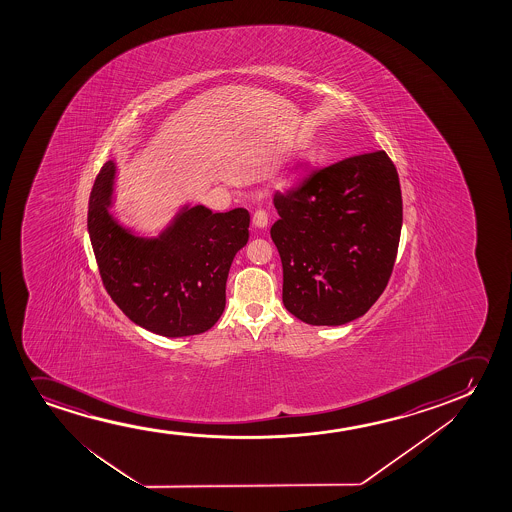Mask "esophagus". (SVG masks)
Listing matches in <instances>:
<instances>
[{
	"label": "esophagus",
	"mask_w": 512,
	"mask_h": 512,
	"mask_svg": "<svg viewBox=\"0 0 512 512\" xmlns=\"http://www.w3.org/2000/svg\"><path fill=\"white\" fill-rule=\"evenodd\" d=\"M252 222H253V227H255V229H264V227H267L266 211H262V210L255 211V213H253Z\"/></svg>",
	"instance_id": "34e87169"
}]
</instances>
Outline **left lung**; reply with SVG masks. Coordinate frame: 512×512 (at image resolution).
I'll list each match as a JSON object with an SVG mask.
<instances>
[{
	"label": "left lung",
	"mask_w": 512,
	"mask_h": 512,
	"mask_svg": "<svg viewBox=\"0 0 512 512\" xmlns=\"http://www.w3.org/2000/svg\"><path fill=\"white\" fill-rule=\"evenodd\" d=\"M271 238L283 266V304L309 325L364 316L390 280L402 194L390 157L379 150L316 171L276 194Z\"/></svg>",
	"instance_id": "left-lung-1"
}]
</instances>
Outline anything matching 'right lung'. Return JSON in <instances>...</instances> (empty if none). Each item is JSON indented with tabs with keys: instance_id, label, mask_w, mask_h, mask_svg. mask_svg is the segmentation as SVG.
<instances>
[{
	"instance_id": "right-lung-1",
	"label": "right lung",
	"mask_w": 512,
	"mask_h": 512,
	"mask_svg": "<svg viewBox=\"0 0 512 512\" xmlns=\"http://www.w3.org/2000/svg\"><path fill=\"white\" fill-rule=\"evenodd\" d=\"M117 171V162H105L87 215L106 292L131 322L157 336L206 332L224 313L225 283L248 243L250 213L183 204L157 236H143L112 211Z\"/></svg>"
}]
</instances>
